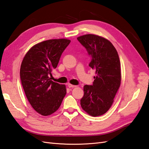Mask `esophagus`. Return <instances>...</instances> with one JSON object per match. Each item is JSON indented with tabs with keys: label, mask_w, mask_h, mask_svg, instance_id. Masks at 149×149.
Wrapping results in <instances>:
<instances>
[{
	"label": "esophagus",
	"mask_w": 149,
	"mask_h": 149,
	"mask_svg": "<svg viewBox=\"0 0 149 149\" xmlns=\"http://www.w3.org/2000/svg\"><path fill=\"white\" fill-rule=\"evenodd\" d=\"M68 86L69 87V88H74V87H77V86L76 85H71V84H68Z\"/></svg>",
	"instance_id": "obj_1"
}]
</instances>
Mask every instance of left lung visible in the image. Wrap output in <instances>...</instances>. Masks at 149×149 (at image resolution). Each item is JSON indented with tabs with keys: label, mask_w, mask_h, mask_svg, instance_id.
<instances>
[{
	"label": "left lung",
	"mask_w": 149,
	"mask_h": 149,
	"mask_svg": "<svg viewBox=\"0 0 149 149\" xmlns=\"http://www.w3.org/2000/svg\"><path fill=\"white\" fill-rule=\"evenodd\" d=\"M91 57L89 66L95 71L92 85L83 86L82 109L89 115L101 116L109 109L120 86L121 64L116 49L108 40L87 34L77 38Z\"/></svg>",
	"instance_id": "left-lung-1"
}]
</instances>
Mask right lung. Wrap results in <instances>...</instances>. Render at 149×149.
Listing matches in <instances>:
<instances>
[{
	"mask_svg": "<svg viewBox=\"0 0 149 149\" xmlns=\"http://www.w3.org/2000/svg\"><path fill=\"white\" fill-rule=\"evenodd\" d=\"M70 42L64 38L42 42L33 46L23 58L20 69L21 84L31 106L41 115L55 112L66 95V86L50 80V76Z\"/></svg>",
	"mask_w": 149,
	"mask_h": 149,
	"instance_id": "right-lung-1",
	"label": "right lung"
}]
</instances>
